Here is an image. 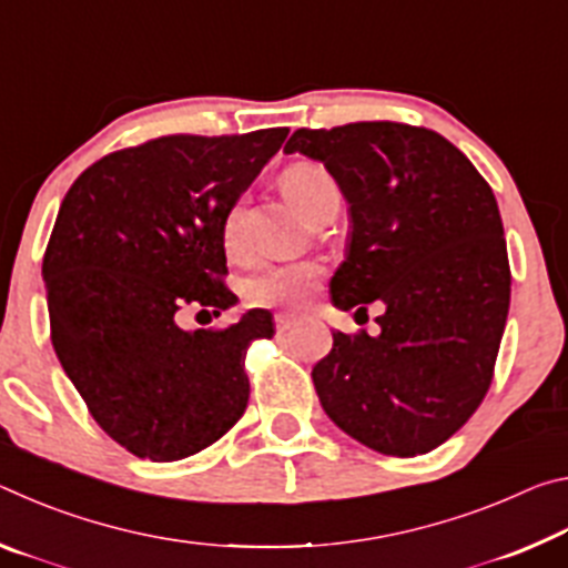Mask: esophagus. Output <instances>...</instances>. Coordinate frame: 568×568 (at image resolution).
Segmentation results:
<instances>
[{
	"label": "esophagus",
	"instance_id": "obj_1",
	"mask_svg": "<svg viewBox=\"0 0 568 568\" xmlns=\"http://www.w3.org/2000/svg\"><path fill=\"white\" fill-rule=\"evenodd\" d=\"M293 325H295V315H287V313H277V315H275V328H277V333L291 331Z\"/></svg>",
	"mask_w": 568,
	"mask_h": 568
}]
</instances>
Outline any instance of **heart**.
<instances>
[{
  "label": "heart",
  "mask_w": 568,
  "mask_h": 568,
  "mask_svg": "<svg viewBox=\"0 0 568 568\" xmlns=\"http://www.w3.org/2000/svg\"><path fill=\"white\" fill-rule=\"evenodd\" d=\"M283 192L297 213L311 220V223L338 200V187H335L328 172L318 165H307V162L285 172ZM240 217H243V207L233 205L227 210L223 223V243L230 255H237L240 250ZM321 267L313 263L271 265L247 283V295L250 301L261 305L301 307L315 295Z\"/></svg>",
  "instance_id": "heart-1"
}]
</instances>
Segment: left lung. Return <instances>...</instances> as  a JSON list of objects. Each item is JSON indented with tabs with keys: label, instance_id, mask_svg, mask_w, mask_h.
Wrapping results in <instances>:
<instances>
[{
	"label": "left lung",
	"instance_id": "left-lung-1",
	"mask_svg": "<svg viewBox=\"0 0 568 568\" xmlns=\"http://www.w3.org/2000/svg\"><path fill=\"white\" fill-rule=\"evenodd\" d=\"M293 152L323 162L348 205L333 305H383L376 338L333 331L313 368L321 406L378 454H428L491 386L511 301L494 192L464 152L410 124L295 130Z\"/></svg>",
	"mask_w": 568,
	"mask_h": 568
}]
</instances>
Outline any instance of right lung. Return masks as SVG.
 Segmentation results:
<instances>
[{
	"label": "right lung",
	"instance_id": "1",
	"mask_svg": "<svg viewBox=\"0 0 568 568\" xmlns=\"http://www.w3.org/2000/svg\"><path fill=\"white\" fill-rule=\"evenodd\" d=\"M285 138L170 134L94 162L62 200L42 263L52 345L92 418L134 456L187 458L245 413V348L271 338L273 315L185 331L175 313L237 303L220 283L225 215Z\"/></svg>",
	"mask_w": 568,
	"mask_h": 568
}]
</instances>
